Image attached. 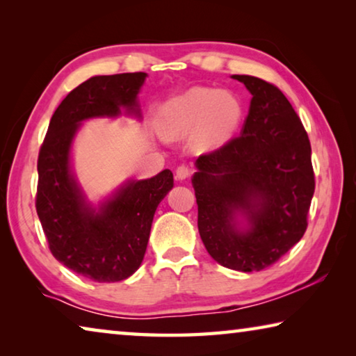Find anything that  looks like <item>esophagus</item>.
<instances>
[{
    "label": "esophagus",
    "instance_id": "1",
    "mask_svg": "<svg viewBox=\"0 0 356 356\" xmlns=\"http://www.w3.org/2000/svg\"><path fill=\"white\" fill-rule=\"evenodd\" d=\"M191 176V170L188 166H179L177 170H176V179L177 180H185V179H188Z\"/></svg>",
    "mask_w": 356,
    "mask_h": 356
}]
</instances>
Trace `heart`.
Listing matches in <instances>:
<instances>
[{"instance_id":"1","label":"heart","mask_w":356,"mask_h":356,"mask_svg":"<svg viewBox=\"0 0 356 356\" xmlns=\"http://www.w3.org/2000/svg\"><path fill=\"white\" fill-rule=\"evenodd\" d=\"M240 119L242 105L232 94L191 88L165 105L160 130L166 140H180L195 131L196 146L212 149L237 129Z\"/></svg>"}]
</instances>
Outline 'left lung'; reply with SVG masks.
<instances>
[{
	"label": "left lung",
	"mask_w": 356,
	"mask_h": 356,
	"mask_svg": "<svg viewBox=\"0 0 356 356\" xmlns=\"http://www.w3.org/2000/svg\"><path fill=\"white\" fill-rule=\"evenodd\" d=\"M251 92L240 135L200 155L191 182L197 229L216 262L237 272H261L300 242L308 227L316 179L311 143L300 118L275 84L232 75ZM250 229L240 233L235 213Z\"/></svg>",
	"instance_id": "left-lung-1"
}]
</instances>
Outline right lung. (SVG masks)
Listing matches in <instances>:
<instances>
[{"instance_id":"add662e5","label":"right lung","mask_w":356,"mask_h":356,"mask_svg":"<svg viewBox=\"0 0 356 356\" xmlns=\"http://www.w3.org/2000/svg\"><path fill=\"white\" fill-rule=\"evenodd\" d=\"M146 74L92 76L67 94L53 113L38 159V210L51 254L97 282L129 278L147 248L154 213L172 188V172L134 180L99 212L84 204L69 168L70 144L81 120L116 116L120 106L138 113L136 94Z\"/></svg>"}]
</instances>
